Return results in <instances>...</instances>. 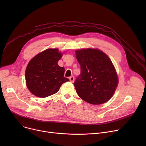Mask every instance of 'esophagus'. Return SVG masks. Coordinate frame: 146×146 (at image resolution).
<instances>
[{
	"instance_id": "obj_1",
	"label": "esophagus",
	"mask_w": 146,
	"mask_h": 146,
	"mask_svg": "<svg viewBox=\"0 0 146 146\" xmlns=\"http://www.w3.org/2000/svg\"><path fill=\"white\" fill-rule=\"evenodd\" d=\"M69 79H70V81L71 82H73L74 80V77H73V76H70V77L69 78Z\"/></svg>"
}]
</instances>
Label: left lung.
<instances>
[{
  "label": "left lung",
  "instance_id": "1",
  "mask_svg": "<svg viewBox=\"0 0 146 146\" xmlns=\"http://www.w3.org/2000/svg\"><path fill=\"white\" fill-rule=\"evenodd\" d=\"M81 73L74 83L79 96L93 105L105 103L113 96L118 83L111 60L103 51L87 48L76 51Z\"/></svg>",
  "mask_w": 146,
  "mask_h": 146
}]
</instances>
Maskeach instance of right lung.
Returning <instances> with one entry per match:
<instances>
[{
    "mask_svg": "<svg viewBox=\"0 0 146 146\" xmlns=\"http://www.w3.org/2000/svg\"><path fill=\"white\" fill-rule=\"evenodd\" d=\"M62 53L48 48L38 54L28 63L25 71L27 86L34 95L48 97L57 93L62 84L69 81L64 76V68L57 63Z\"/></svg>",
    "mask_w": 146,
    "mask_h": 146,
    "instance_id": "obj_1",
    "label": "right lung"
}]
</instances>
